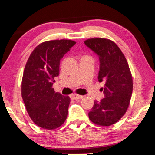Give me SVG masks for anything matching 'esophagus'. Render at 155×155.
<instances>
[{
	"mask_svg": "<svg viewBox=\"0 0 155 155\" xmlns=\"http://www.w3.org/2000/svg\"><path fill=\"white\" fill-rule=\"evenodd\" d=\"M71 98L74 100H79L83 98L82 96H79V95H76V94H73L71 95Z\"/></svg>",
	"mask_w": 155,
	"mask_h": 155,
	"instance_id": "esophagus-1",
	"label": "esophagus"
}]
</instances>
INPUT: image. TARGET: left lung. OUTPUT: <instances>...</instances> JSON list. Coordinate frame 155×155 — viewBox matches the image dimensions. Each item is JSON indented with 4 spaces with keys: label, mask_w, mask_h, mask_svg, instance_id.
Instances as JSON below:
<instances>
[{
    "label": "left lung",
    "mask_w": 155,
    "mask_h": 155,
    "mask_svg": "<svg viewBox=\"0 0 155 155\" xmlns=\"http://www.w3.org/2000/svg\"><path fill=\"white\" fill-rule=\"evenodd\" d=\"M84 44L98 56V81H106L101 88L104 98L94 101L89 118L102 127L114 124L127 112L132 96L133 81L129 64L120 49L110 40L92 38Z\"/></svg>",
    "instance_id": "1"
}]
</instances>
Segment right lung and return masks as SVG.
Returning <instances> with one entry per match:
<instances>
[{
    "mask_svg": "<svg viewBox=\"0 0 155 155\" xmlns=\"http://www.w3.org/2000/svg\"><path fill=\"white\" fill-rule=\"evenodd\" d=\"M76 42L50 40L35 48L27 61L21 85L22 98L34 123L45 130H54L65 121L71 102L69 96L52 87L59 76L61 59Z\"/></svg>",
    "mask_w": 155,
    "mask_h": 155,
    "instance_id": "right-lung-1",
    "label": "right lung"
}]
</instances>
